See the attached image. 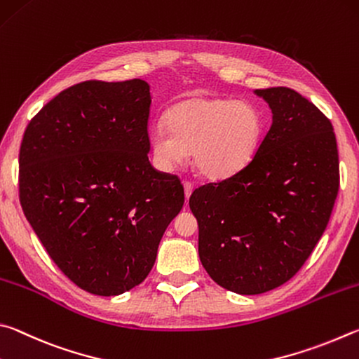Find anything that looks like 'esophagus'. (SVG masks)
I'll return each instance as SVG.
<instances>
[{
  "label": "esophagus",
  "mask_w": 359,
  "mask_h": 359,
  "mask_svg": "<svg viewBox=\"0 0 359 359\" xmlns=\"http://www.w3.org/2000/svg\"><path fill=\"white\" fill-rule=\"evenodd\" d=\"M183 186H184V196H186V200H187L191 197V194L194 191V184L191 183V181H184Z\"/></svg>",
  "instance_id": "1"
}]
</instances>
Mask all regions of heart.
Returning <instances> with one entry per match:
<instances>
[{
  "label": "heart",
  "instance_id": "heart-1",
  "mask_svg": "<svg viewBox=\"0 0 359 359\" xmlns=\"http://www.w3.org/2000/svg\"><path fill=\"white\" fill-rule=\"evenodd\" d=\"M165 129L149 135L151 151L162 168L184 163L210 180H224L249 165L262 143L265 123L260 110L246 100L194 96L165 113Z\"/></svg>",
  "mask_w": 359,
  "mask_h": 359
}]
</instances>
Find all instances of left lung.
I'll return each mask as SVG.
<instances>
[{"label": "left lung", "mask_w": 359, "mask_h": 359, "mask_svg": "<svg viewBox=\"0 0 359 359\" xmlns=\"http://www.w3.org/2000/svg\"><path fill=\"white\" fill-rule=\"evenodd\" d=\"M273 124L249 165L200 186L189 206L198 222V255L217 285L259 294L285 284L309 259L339 191L332 124L285 86L255 90Z\"/></svg>", "instance_id": "obj_1"}]
</instances>
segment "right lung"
<instances>
[{
  "label": "right lung",
  "instance_id": "right-lung-1",
  "mask_svg": "<svg viewBox=\"0 0 359 359\" xmlns=\"http://www.w3.org/2000/svg\"><path fill=\"white\" fill-rule=\"evenodd\" d=\"M147 81L88 80L31 119L18 154L25 216L65 276L115 297L142 284L183 208L176 175L148 159Z\"/></svg>",
  "mask_w": 359,
  "mask_h": 359
}]
</instances>
